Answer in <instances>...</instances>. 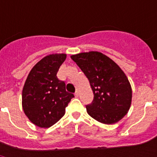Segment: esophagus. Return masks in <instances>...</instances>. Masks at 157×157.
I'll return each instance as SVG.
<instances>
[{
	"instance_id": "obj_1",
	"label": "esophagus",
	"mask_w": 157,
	"mask_h": 157,
	"mask_svg": "<svg viewBox=\"0 0 157 157\" xmlns=\"http://www.w3.org/2000/svg\"><path fill=\"white\" fill-rule=\"evenodd\" d=\"M78 96H79V91L76 90V93H75V97H76V98H77Z\"/></svg>"
}]
</instances>
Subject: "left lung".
Segmentation results:
<instances>
[{"label": "left lung", "instance_id": "obj_1", "mask_svg": "<svg viewBox=\"0 0 157 157\" xmlns=\"http://www.w3.org/2000/svg\"><path fill=\"white\" fill-rule=\"evenodd\" d=\"M88 78L94 100L86 105L88 114L103 124L117 123L128 113L132 89L126 75L109 57L98 51L71 56Z\"/></svg>", "mask_w": 157, "mask_h": 157}]
</instances>
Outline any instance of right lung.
Segmentation results:
<instances>
[{
    "label": "right lung",
    "mask_w": 157,
    "mask_h": 157,
    "mask_svg": "<svg viewBox=\"0 0 157 157\" xmlns=\"http://www.w3.org/2000/svg\"><path fill=\"white\" fill-rule=\"evenodd\" d=\"M66 54H52L40 59L28 74L22 92L23 112L32 123L49 128L65 114V108L74 97L66 91L64 81L57 72Z\"/></svg>",
    "instance_id": "obj_1"
}]
</instances>
